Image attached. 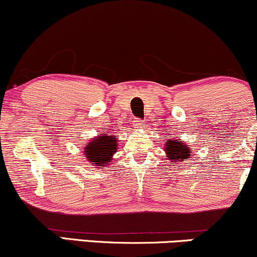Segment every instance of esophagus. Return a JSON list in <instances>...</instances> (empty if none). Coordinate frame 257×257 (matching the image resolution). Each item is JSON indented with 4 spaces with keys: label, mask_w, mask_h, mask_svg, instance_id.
<instances>
[{
    "label": "esophagus",
    "mask_w": 257,
    "mask_h": 257,
    "mask_svg": "<svg viewBox=\"0 0 257 257\" xmlns=\"http://www.w3.org/2000/svg\"><path fill=\"white\" fill-rule=\"evenodd\" d=\"M134 125L137 126V128H144V123H143V120H140V119H134Z\"/></svg>",
    "instance_id": "34e87169"
}]
</instances>
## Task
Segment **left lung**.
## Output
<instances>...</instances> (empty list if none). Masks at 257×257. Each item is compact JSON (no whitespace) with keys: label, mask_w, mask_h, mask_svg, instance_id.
Here are the masks:
<instances>
[{"label":"left lung","mask_w":257,"mask_h":257,"mask_svg":"<svg viewBox=\"0 0 257 257\" xmlns=\"http://www.w3.org/2000/svg\"><path fill=\"white\" fill-rule=\"evenodd\" d=\"M164 151H166V156L169 158L172 166L187 161L190 156L192 155V149H191L190 145H187V144L181 141L180 139L166 140V149H164Z\"/></svg>","instance_id":"left-lung-1"}]
</instances>
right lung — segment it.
Listing matches in <instances>:
<instances>
[{"instance_id":"1","label":"right lung","mask_w":257,"mask_h":257,"mask_svg":"<svg viewBox=\"0 0 257 257\" xmlns=\"http://www.w3.org/2000/svg\"><path fill=\"white\" fill-rule=\"evenodd\" d=\"M118 139L116 135L100 134L89 140L84 147V157L90 164L96 168H105L110 166L113 161V155L117 152Z\"/></svg>"}]
</instances>
